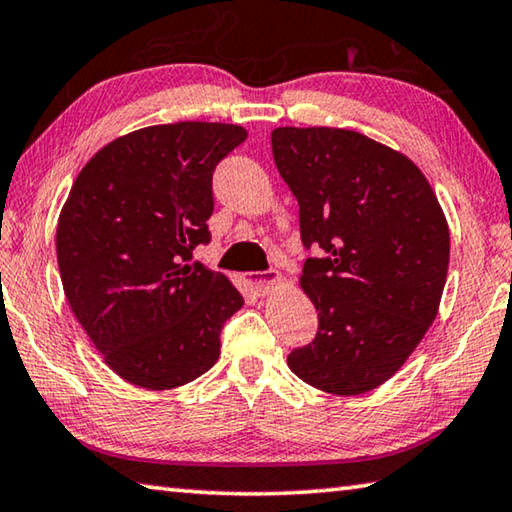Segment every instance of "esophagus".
Segmentation results:
<instances>
[{"label": "esophagus", "mask_w": 512, "mask_h": 512, "mask_svg": "<svg viewBox=\"0 0 512 512\" xmlns=\"http://www.w3.org/2000/svg\"><path fill=\"white\" fill-rule=\"evenodd\" d=\"M247 281H249L251 292L258 294V297H265V294H270L283 279L279 272L270 270V272H251L247 274Z\"/></svg>", "instance_id": "esophagus-1"}]
</instances>
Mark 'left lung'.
<instances>
[{"instance_id":"1","label":"left lung","mask_w":512,"mask_h":512,"mask_svg":"<svg viewBox=\"0 0 512 512\" xmlns=\"http://www.w3.org/2000/svg\"><path fill=\"white\" fill-rule=\"evenodd\" d=\"M272 152L299 202L303 245L324 251L299 279L317 337L288 366L335 396L378 389L441 306L450 227L434 188L407 155L355 130L276 128Z\"/></svg>"}]
</instances>
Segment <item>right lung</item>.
I'll return each mask as SVG.
<instances>
[{"label":"right lung","mask_w":512,"mask_h":512,"mask_svg":"<svg viewBox=\"0 0 512 512\" xmlns=\"http://www.w3.org/2000/svg\"><path fill=\"white\" fill-rule=\"evenodd\" d=\"M247 139L231 123L179 121L123 134L80 170L62 206V290L105 364L134 387L168 391L220 357L242 294L191 263L211 240L213 170Z\"/></svg>","instance_id":"right-lung-1"}]
</instances>
